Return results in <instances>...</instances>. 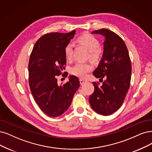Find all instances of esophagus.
<instances>
[{
  "instance_id": "esophagus-1",
  "label": "esophagus",
  "mask_w": 152,
  "mask_h": 152,
  "mask_svg": "<svg viewBox=\"0 0 152 152\" xmlns=\"http://www.w3.org/2000/svg\"><path fill=\"white\" fill-rule=\"evenodd\" d=\"M80 84L81 85H84V84H85V83H87V81L86 80H84L83 79H80Z\"/></svg>"
}]
</instances>
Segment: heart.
<instances>
[{"instance_id": "b5f03b06", "label": "heart", "mask_w": 152, "mask_h": 152, "mask_svg": "<svg viewBox=\"0 0 152 152\" xmlns=\"http://www.w3.org/2000/svg\"><path fill=\"white\" fill-rule=\"evenodd\" d=\"M77 42L83 45L89 50V57L92 61L96 62L99 61L102 56V51L100 49L99 41L94 36L89 33L83 34L77 37ZM64 53L65 58L67 61H70L72 58V47L71 44H67L64 48ZM93 69L91 64L88 63L78 62L71 68V72L77 77H85L87 73Z\"/></svg>"}]
</instances>
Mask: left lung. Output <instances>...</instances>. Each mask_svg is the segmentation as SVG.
Instances as JSON below:
<instances>
[{
    "label": "left lung",
    "instance_id": "left-lung-1",
    "mask_svg": "<svg viewBox=\"0 0 152 152\" xmlns=\"http://www.w3.org/2000/svg\"><path fill=\"white\" fill-rule=\"evenodd\" d=\"M92 33L104 37L103 58L93 75L100 80L103 77L106 80L100 87L93 82L94 91L89 102L97 113L107 116L118 110L125 98L130 85L131 61L125 42L116 33L107 29Z\"/></svg>",
    "mask_w": 152,
    "mask_h": 152
}]
</instances>
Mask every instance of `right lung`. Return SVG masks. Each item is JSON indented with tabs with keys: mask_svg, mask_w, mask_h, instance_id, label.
Masks as SVG:
<instances>
[{
	"mask_svg": "<svg viewBox=\"0 0 152 152\" xmlns=\"http://www.w3.org/2000/svg\"><path fill=\"white\" fill-rule=\"evenodd\" d=\"M75 32L46 34L38 39L30 56L28 70L31 91L39 107L50 117L59 116L67 111L80 86L75 76L71 75L69 81L60 86L57 79L65 69L64 48Z\"/></svg>",
	"mask_w": 152,
	"mask_h": 152,
	"instance_id": "1",
	"label": "right lung"
}]
</instances>
